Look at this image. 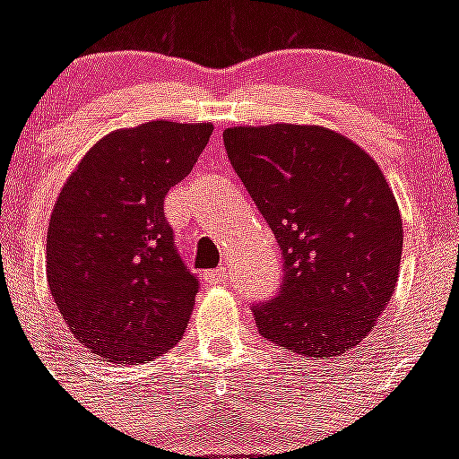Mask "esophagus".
Masks as SVG:
<instances>
[{
  "mask_svg": "<svg viewBox=\"0 0 459 459\" xmlns=\"http://www.w3.org/2000/svg\"><path fill=\"white\" fill-rule=\"evenodd\" d=\"M204 280L209 285H227V282H230V266H221V269L216 271H209V273L204 275Z\"/></svg>",
  "mask_w": 459,
  "mask_h": 459,
  "instance_id": "1",
  "label": "esophagus"
}]
</instances>
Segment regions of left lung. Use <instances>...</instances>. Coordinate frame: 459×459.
<instances>
[{
    "mask_svg": "<svg viewBox=\"0 0 459 459\" xmlns=\"http://www.w3.org/2000/svg\"><path fill=\"white\" fill-rule=\"evenodd\" d=\"M222 140L285 262L278 296L253 306L259 333L303 359L342 356L397 285L404 232L386 177L324 126H232Z\"/></svg>",
    "mask_w": 459,
    "mask_h": 459,
    "instance_id": "8db88e82",
    "label": "left lung"
}]
</instances>
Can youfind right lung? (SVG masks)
<instances>
[{
  "label": "right lung",
  "mask_w": 459,
  "mask_h": 459,
  "mask_svg": "<svg viewBox=\"0 0 459 459\" xmlns=\"http://www.w3.org/2000/svg\"><path fill=\"white\" fill-rule=\"evenodd\" d=\"M213 126L147 121L93 144L56 197L48 285L71 333L108 363L165 354L188 326L197 278L163 213Z\"/></svg>",
  "instance_id": "add662e5"
}]
</instances>
